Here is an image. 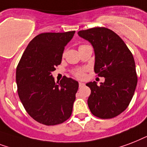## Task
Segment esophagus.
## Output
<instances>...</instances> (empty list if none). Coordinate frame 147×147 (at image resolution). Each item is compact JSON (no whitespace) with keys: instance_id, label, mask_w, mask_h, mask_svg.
I'll return each mask as SVG.
<instances>
[{"instance_id":"obj_1","label":"esophagus","mask_w":147,"mask_h":147,"mask_svg":"<svg viewBox=\"0 0 147 147\" xmlns=\"http://www.w3.org/2000/svg\"><path fill=\"white\" fill-rule=\"evenodd\" d=\"M84 85H85V84H84V83H81V82H80V83H79V86H80V87H81V86H84Z\"/></svg>"}]
</instances>
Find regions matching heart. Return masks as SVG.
<instances>
[{"instance_id":"heart-1","label":"heart","mask_w":147,"mask_h":147,"mask_svg":"<svg viewBox=\"0 0 147 147\" xmlns=\"http://www.w3.org/2000/svg\"><path fill=\"white\" fill-rule=\"evenodd\" d=\"M75 77H77V78H82L84 76V72L82 70H77L74 72Z\"/></svg>"}]
</instances>
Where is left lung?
Masks as SVG:
<instances>
[{
    "instance_id": "8db88e82",
    "label": "left lung",
    "mask_w": 147,
    "mask_h": 147,
    "mask_svg": "<svg viewBox=\"0 0 147 147\" xmlns=\"http://www.w3.org/2000/svg\"><path fill=\"white\" fill-rule=\"evenodd\" d=\"M78 35L88 40L95 52L94 71L105 78L86 84L91 90L87 103L92 114L111 119L123 113L131 101L137 84L134 57L123 40L106 27L80 30Z\"/></svg>"
}]
</instances>
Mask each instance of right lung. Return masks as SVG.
Listing matches in <instances>:
<instances>
[{"label": "right lung", "instance_id": "add662e5", "mask_svg": "<svg viewBox=\"0 0 147 147\" xmlns=\"http://www.w3.org/2000/svg\"><path fill=\"white\" fill-rule=\"evenodd\" d=\"M74 30L43 33L29 43L16 70L19 98L34 120L47 126L61 124L71 116L78 82L63 77L57 84L51 72L62 60Z\"/></svg>", "mask_w": 147, "mask_h": 147}]
</instances>
